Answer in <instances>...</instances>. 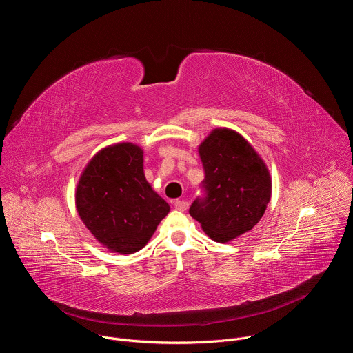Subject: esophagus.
I'll use <instances>...</instances> for the list:
<instances>
[{
    "label": "esophagus",
    "mask_w": 353,
    "mask_h": 353,
    "mask_svg": "<svg viewBox=\"0 0 353 353\" xmlns=\"http://www.w3.org/2000/svg\"><path fill=\"white\" fill-rule=\"evenodd\" d=\"M174 208L179 211H185L188 208V203L184 199H177L174 201Z\"/></svg>",
    "instance_id": "34e87169"
}]
</instances>
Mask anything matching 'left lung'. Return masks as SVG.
<instances>
[{
  "instance_id": "8db88e82",
  "label": "left lung",
  "mask_w": 353,
  "mask_h": 353,
  "mask_svg": "<svg viewBox=\"0 0 353 353\" xmlns=\"http://www.w3.org/2000/svg\"><path fill=\"white\" fill-rule=\"evenodd\" d=\"M207 196L195 199L190 215L218 243H229L253 229L271 201L270 170L241 134L214 128L198 145Z\"/></svg>"
}]
</instances>
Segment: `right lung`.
I'll use <instances>...</instances> for the list:
<instances>
[{"label": "right lung", "instance_id": "1", "mask_svg": "<svg viewBox=\"0 0 353 353\" xmlns=\"http://www.w3.org/2000/svg\"><path fill=\"white\" fill-rule=\"evenodd\" d=\"M77 212L92 236L112 253L132 254L154 236L170 207L143 173V150L132 142L102 148L75 187Z\"/></svg>", "mask_w": 353, "mask_h": 353}]
</instances>
